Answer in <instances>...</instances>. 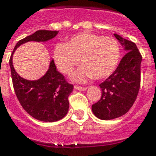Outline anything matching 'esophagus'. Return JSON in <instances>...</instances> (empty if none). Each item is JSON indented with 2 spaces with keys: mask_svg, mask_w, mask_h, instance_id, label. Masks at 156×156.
<instances>
[{
  "mask_svg": "<svg viewBox=\"0 0 156 156\" xmlns=\"http://www.w3.org/2000/svg\"><path fill=\"white\" fill-rule=\"evenodd\" d=\"M74 88L76 90H79V91H85L87 88H85V87H81V86H74Z\"/></svg>",
  "mask_w": 156,
  "mask_h": 156,
  "instance_id": "esophagus-1",
  "label": "esophagus"
}]
</instances>
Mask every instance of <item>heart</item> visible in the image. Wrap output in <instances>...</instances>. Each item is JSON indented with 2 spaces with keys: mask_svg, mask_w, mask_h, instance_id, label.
<instances>
[{
  "mask_svg": "<svg viewBox=\"0 0 156 156\" xmlns=\"http://www.w3.org/2000/svg\"><path fill=\"white\" fill-rule=\"evenodd\" d=\"M120 50L114 37H102L92 32L73 36L65 44L56 45L53 60L58 69L70 75L81 58L83 64L73 75L76 82H84L94 77L103 79L115 71L119 61Z\"/></svg>",
  "mask_w": 156,
  "mask_h": 156,
  "instance_id": "1",
  "label": "heart"
}]
</instances>
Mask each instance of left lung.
I'll use <instances>...</instances> for the list:
<instances>
[{
  "instance_id": "8db88e82",
  "label": "left lung",
  "mask_w": 156,
  "mask_h": 156,
  "mask_svg": "<svg viewBox=\"0 0 156 156\" xmlns=\"http://www.w3.org/2000/svg\"><path fill=\"white\" fill-rule=\"evenodd\" d=\"M115 37L124 48L125 55L116 70L99 84L101 98L92 105L94 115L104 120L125 115L134 105L140 85L142 57L137 46L118 34Z\"/></svg>"
}]
</instances>
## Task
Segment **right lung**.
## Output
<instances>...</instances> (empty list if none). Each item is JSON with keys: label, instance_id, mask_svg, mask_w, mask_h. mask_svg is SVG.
<instances>
[{"label": "right lung", "instance_id": "add662e5", "mask_svg": "<svg viewBox=\"0 0 156 156\" xmlns=\"http://www.w3.org/2000/svg\"><path fill=\"white\" fill-rule=\"evenodd\" d=\"M58 31L40 30L22 39L16 43L10 58L12 83L16 95L22 108L36 119L43 122H55L62 119L68 114V96L73 86L65 80L63 75L57 70L53 60L41 78L27 80L22 78L13 67L12 58L16 48L29 41L45 42L54 38Z\"/></svg>", "mask_w": 156, "mask_h": 156}]
</instances>
